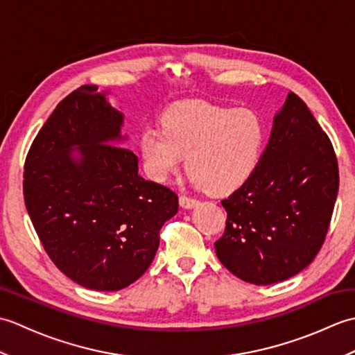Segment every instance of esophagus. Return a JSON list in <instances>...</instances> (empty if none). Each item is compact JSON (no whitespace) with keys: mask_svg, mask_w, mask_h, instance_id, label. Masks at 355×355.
<instances>
[{"mask_svg":"<svg viewBox=\"0 0 355 355\" xmlns=\"http://www.w3.org/2000/svg\"><path fill=\"white\" fill-rule=\"evenodd\" d=\"M195 205H198V200L197 198L187 197V195H182V197H180V206H182V207L192 209Z\"/></svg>","mask_w":355,"mask_h":355,"instance_id":"34e87169","label":"esophagus"}]
</instances>
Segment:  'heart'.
<instances>
[{
	"label": "heart",
	"instance_id": "obj_1",
	"mask_svg": "<svg viewBox=\"0 0 355 355\" xmlns=\"http://www.w3.org/2000/svg\"><path fill=\"white\" fill-rule=\"evenodd\" d=\"M266 141V123L258 112L207 102L172 108L164 130L148 126L140 148L146 171L166 180L187 157L192 182L214 193L233 191L253 172Z\"/></svg>",
	"mask_w": 355,
	"mask_h": 355
}]
</instances>
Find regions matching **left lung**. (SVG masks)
Here are the masks:
<instances>
[{
    "instance_id": "left-lung-1",
    "label": "left lung",
    "mask_w": 355,
    "mask_h": 355,
    "mask_svg": "<svg viewBox=\"0 0 355 355\" xmlns=\"http://www.w3.org/2000/svg\"><path fill=\"white\" fill-rule=\"evenodd\" d=\"M337 191L333 143L306 103L290 93L256 168L221 201L227 220L215 243L218 259L254 285L297 275L325 243Z\"/></svg>"
}]
</instances>
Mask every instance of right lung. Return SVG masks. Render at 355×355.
<instances>
[{
  "label": "right lung",
  "mask_w": 355,
  "mask_h": 355,
  "mask_svg": "<svg viewBox=\"0 0 355 355\" xmlns=\"http://www.w3.org/2000/svg\"><path fill=\"white\" fill-rule=\"evenodd\" d=\"M122 123L96 85H82L58 103L24 164L26 207L44 250L97 291L137 281L178 210L175 192L139 175L137 155L120 146Z\"/></svg>",
  "instance_id": "right-lung-1"
}]
</instances>
